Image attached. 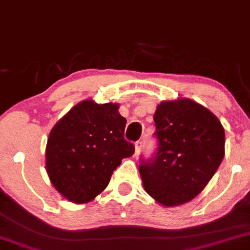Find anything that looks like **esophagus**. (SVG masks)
<instances>
[{"label": "esophagus", "mask_w": 250, "mask_h": 250, "mask_svg": "<svg viewBox=\"0 0 250 250\" xmlns=\"http://www.w3.org/2000/svg\"><path fill=\"white\" fill-rule=\"evenodd\" d=\"M141 148H142V141H137V142L135 143V156L140 154Z\"/></svg>", "instance_id": "obj_1"}]
</instances>
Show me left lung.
Returning <instances> with one entry per match:
<instances>
[{
  "label": "left lung",
  "mask_w": 250,
  "mask_h": 250,
  "mask_svg": "<svg viewBox=\"0 0 250 250\" xmlns=\"http://www.w3.org/2000/svg\"><path fill=\"white\" fill-rule=\"evenodd\" d=\"M154 121L157 151L141 158L143 188L158 204L172 207L197 197L225 156V130L219 119L191 99L163 101Z\"/></svg>",
  "instance_id": "obj_1"
}]
</instances>
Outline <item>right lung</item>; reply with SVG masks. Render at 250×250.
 Listing matches in <instances>:
<instances>
[{"instance_id":"1","label":"right lung","mask_w":250,"mask_h":250,"mask_svg":"<svg viewBox=\"0 0 250 250\" xmlns=\"http://www.w3.org/2000/svg\"><path fill=\"white\" fill-rule=\"evenodd\" d=\"M127 120L119 104L81 101L52 128L45 150V167L55 188L76 204L94 199L109 184L123 158L135 146L125 140Z\"/></svg>"}]
</instances>
